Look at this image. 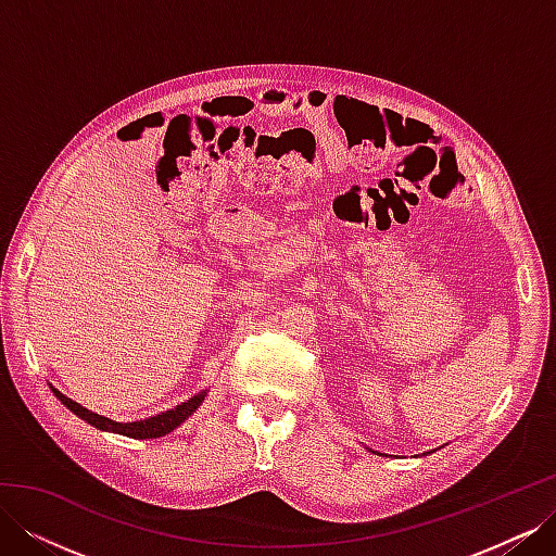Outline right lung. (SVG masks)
Masks as SVG:
<instances>
[{"label": "right lung", "mask_w": 556, "mask_h": 556, "mask_svg": "<svg viewBox=\"0 0 556 556\" xmlns=\"http://www.w3.org/2000/svg\"><path fill=\"white\" fill-rule=\"evenodd\" d=\"M50 390H53V394L64 403L66 408H70L74 415H78L80 419H86L88 425L102 429V431H113V433L129 435V439H141V441L143 439H160V435H166L169 431H174L178 425H182L185 419H188L201 406V401H204V396H206V392H201V394L192 396L190 401L180 403V406H176L172 410H166V413L155 415V417H148V419H139V422H113V419L97 415L88 408H83L80 403L66 399L64 394H60L55 390V387H50Z\"/></svg>", "instance_id": "right-lung-1"}]
</instances>
